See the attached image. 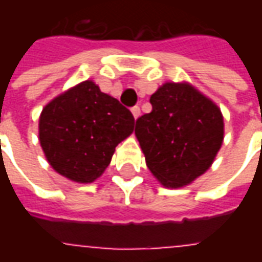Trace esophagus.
I'll return each instance as SVG.
<instances>
[{"label":"esophagus","instance_id":"obj_1","mask_svg":"<svg viewBox=\"0 0 262 262\" xmlns=\"http://www.w3.org/2000/svg\"><path fill=\"white\" fill-rule=\"evenodd\" d=\"M132 115H133V118H135V120L140 116V108L139 106H135V108H132Z\"/></svg>","mask_w":262,"mask_h":262}]
</instances>
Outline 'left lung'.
<instances>
[{"label":"left lung","instance_id":"8db88e82","mask_svg":"<svg viewBox=\"0 0 262 262\" xmlns=\"http://www.w3.org/2000/svg\"><path fill=\"white\" fill-rule=\"evenodd\" d=\"M150 103L153 111L135 127L146 164L163 187H187L210 168L223 144L222 111L187 81L164 82Z\"/></svg>","mask_w":262,"mask_h":262}]
</instances>
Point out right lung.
<instances>
[{
	"instance_id": "add662e5",
	"label": "right lung",
	"mask_w": 262,
	"mask_h": 262,
	"mask_svg": "<svg viewBox=\"0 0 262 262\" xmlns=\"http://www.w3.org/2000/svg\"><path fill=\"white\" fill-rule=\"evenodd\" d=\"M135 118L92 80L71 86L45 105L39 142L56 172L78 184L102 176L115 147L130 136Z\"/></svg>"
}]
</instances>
